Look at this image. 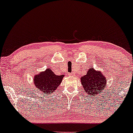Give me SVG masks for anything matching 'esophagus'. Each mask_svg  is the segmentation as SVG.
<instances>
[{"label":"esophagus","instance_id":"obj_1","mask_svg":"<svg viewBox=\"0 0 133 133\" xmlns=\"http://www.w3.org/2000/svg\"><path fill=\"white\" fill-rule=\"evenodd\" d=\"M69 76H71V77H73V76H75V73L74 72H71V73H69Z\"/></svg>","mask_w":133,"mask_h":133}]
</instances>
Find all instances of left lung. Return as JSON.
I'll list each match as a JSON object with an SVG mask.
<instances>
[{"instance_id": "obj_1", "label": "left lung", "mask_w": 133, "mask_h": 133, "mask_svg": "<svg viewBox=\"0 0 133 133\" xmlns=\"http://www.w3.org/2000/svg\"><path fill=\"white\" fill-rule=\"evenodd\" d=\"M81 82L86 94L94 96L101 94L106 86V78L104 75L93 68L88 69L86 75L81 77Z\"/></svg>"}]
</instances>
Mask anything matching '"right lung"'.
<instances>
[{
    "label": "right lung",
    "mask_w": 133,
    "mask_h": 133,
    "mask_svg": "<svg viewBox=\"0 0 133 133\" xmlns=\"http://www.w3.org/2000/svg\"><path fill=\"white\" fill-rule=\"evenodd\" d=\"M64 76V75H56L52 70L47 69L45 71L35 76L34 82L39 91L50 94L54 92L61 84Z\"/></svg>",
    "instance_id": "1"
}]
</instances>
